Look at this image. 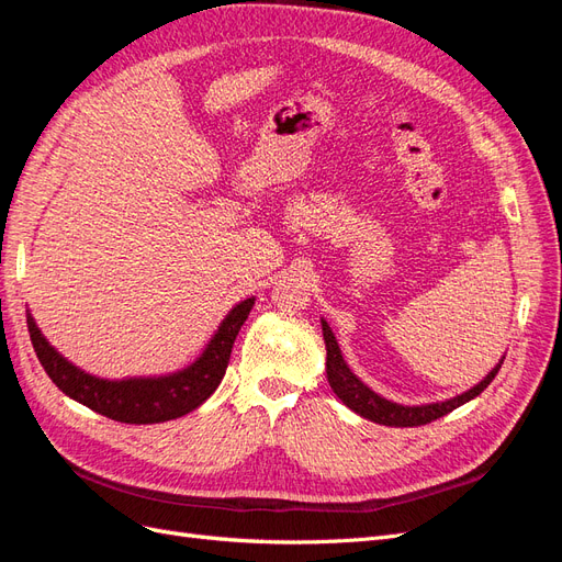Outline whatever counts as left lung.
Instances as JSON below:
<instances>
[{"instance_id":"obj_1","label":"left lung","mask_w":562,"mask_h":562,"mask_svg":"<svg viewBox=\"0 0 562 562\" xmlns=\"http://www.w3.org/2000/svg\"><path fill=\"white\" fill-rule=\"evenodd\" d=\"M321 326H323V339H326V349H328V361H326L328 382L337 394V398L347 407H351L353 413H359L370 422L384 424V427H422V424H429L438 417L452 413L454 407L464 405L467 401L479 396L483 389H487V384L495 380V375L502 368V363H497L481 384H475L473 389L467 391V394L457 398H450L443 403H431V405H398L378 396L375 391L368 389L359 378L353 375L342 359V351L337 347V339L330 326L326 321H321Z\"/></svg>"}]
</instances>
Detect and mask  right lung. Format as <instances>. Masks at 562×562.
<instances>
[{"label":"right lung","instance_id":"add662e5","mask_svg":"<svg viewBox=\"0 0 562 562\" xmlns=\"http://www.w3.org/2000/svg\"><path fill=\"white\" fill-rule=\"evenodd\" d=\"M255 300H244L220 323L211 345L190 368L176 375L155 380H124L108 382L87 375L50 347L32 316H27V330L32 347L46 375L70 398L91 407L98 415H105L124 424H157L192 413L206 401L217 384L223 382L232 356L234 339L239 335L244 321L248 318Z\"/></svg>","mask_w":562,"mask_h":562}]
</instances>
